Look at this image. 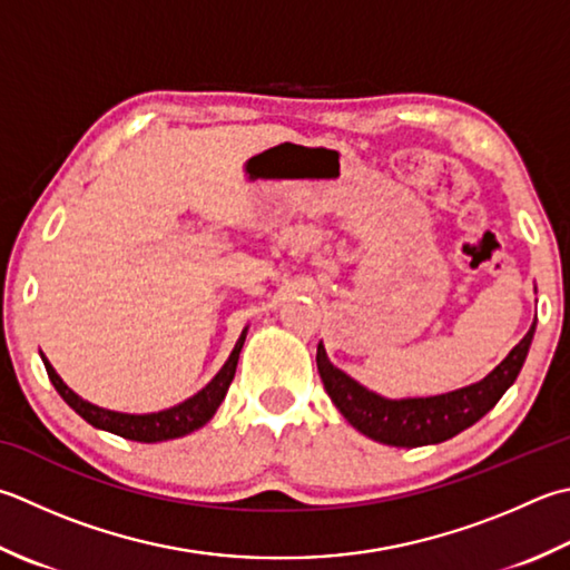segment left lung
<instances>
[{
  "label": "left lung",
  "mask_w": 570,
  "mask_h": 570,
  "mask_svg": "<svg viewBox=\"0 0 570 570\" xmlns=\"http://www.w3.org/2000/svg\"><path fill=\"white\" fill-rule=\"evenodd\" d=\"M533 331H537V323L484 381L434 397L385 400L375 395L333 365L321 343L316 363L333 405L355 430L375 442L390 444V448H422V444H438L472 428L499 403L501 395L514 385L521 365L527 361Z\"/></svg>",
  "instance_id": "8db88e82"
}]
</instances>
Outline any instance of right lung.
Returning <instances> with one entry per match:
<instances>
[{"label": "right lung", "mask_w": 570, "mask_h": 570, "mask_svg": "<svg viewBox=\"0 0 570 570\" xmlns=\"http://www.w3.org/2000/svg\"><path fill=\"white\" fill-rule=\"evenodd\" d=\"M244 345V333L242 338L234 345V351L229 355V361L222 365V371L212 377V381L199 390L197 395H193L185 403L175 405L170 410L163 412H153V415H122V412H114V410H104L96 407L91 403H86L83 397H78L73 390L66 385L56 371L51 367V363L43 358V365H47L49 381L53 383L56 393H59L66 403H69L78 415H81L88 425H94L98 430H108L118 434V438L126 440H136V442H160V440H173V438H183V434L195 432L197 428H203L205 422L215 415L222 400H225L227 390L234 381V373H237V361Z\"/></svg>", "instance_id": "right-lung-1"}]
</instances>
